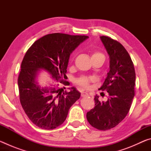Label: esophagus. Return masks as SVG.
<instances>
[{
    "mask_svg": "<svg viewBox=\"0 0 151 151\" xmlns=\"http://www.w3.org/2000/svg\"><path fill=\"white\" fill-rule=\"evenodd\" d=\"M88 96V94L87 93H86V92H82L81 93V96L85 97V96Z\"/></svg>",
    "mask_w": 151,
    "mask_h": 151,
    "instance_id": "1",
    "label": "esophagus"
}]
</instances>
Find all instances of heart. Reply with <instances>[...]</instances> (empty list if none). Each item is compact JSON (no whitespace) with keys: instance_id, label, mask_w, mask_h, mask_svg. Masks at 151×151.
Masks as SVG:
<instances>
[{"instance_id":"obj_1","label":"heart","mask_w":151,"mask_h":151,"mask_svg":"<svg viewBox=\"0 0 151 151\" xmlns=\"http://www.w3.org/2000/svg\"><path fill=\"white\" fill-rule=\"evenodd\" d=\"M102 58L104 60V56L99 51H93L91 54V58ZM94 81V79L92 77H89V76H81L80 78L76 79V85L81 86L84 88H90L91 83Z\"/></svg>"}]
</instances>
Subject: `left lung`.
<instances>
[{
    "label": "left lung",
    "instance_id": "1",
    "mask_svg": "<svg viewBox=\"0 0 151 151\" xmlns=\"http://www.w3.org/2000/svg\"><path fill=\"white\" fill-rule=\"evenodd\" d=\"M101 39L109 55L110 70L99 90L107 91L109 98L100 102L96 95L95 106L86 113V119L95 129L106 131L118 125L131 109L136 75L134 64L123 46L106 36Z\"/></svg>",
    "mask_w": 151,
    "mask_h": 151
}]
</instances>
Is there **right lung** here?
Masks as SVG:
<instances>
[{
    "label": "right lung",
    "instance_id": "1",
    "mask_svg": "<svg viewBox=\"0 0 151 151\" xmlns=\"http://www.w3.org/2000/svg\"><path fill=\"white\" fill-rule=\"evenodd\" d=\"M88 37L52 33L33 43L21 63L18 85L22 109L33 124L40 129L52 130L62 124L71 106L79 99L81 93L75 88L64 91L60 84L69 85L66 77L70 53ZM40 69L49 72L56 83L41 88L35 77ZM57 81H59L58 83Z\"/></svg>",
    "mask_w": 151,
    "mask_h": 151
}]
</instances>
